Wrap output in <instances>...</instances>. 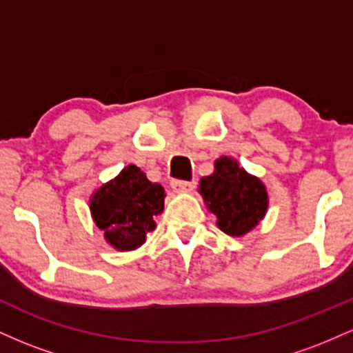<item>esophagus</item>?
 <instances>
[{"label": "esophagus", "instance_id": "esophagus-1", "mask_svg": "<svg viewBox=\"0 0 353 353\" xmlns=\"http://www.w3.org/2000/svg\"><path fill=\"white\" fill-rule=\"evenodd\" d=\"M171 188L174 192H190L196 188V182H188V181H172Z\"/></svg>", "mask_w": 353, "mask_h": 353}]
</instances>
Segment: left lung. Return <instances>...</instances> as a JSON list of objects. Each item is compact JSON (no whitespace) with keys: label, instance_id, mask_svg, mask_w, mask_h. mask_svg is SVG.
I'll use <instances>...</instances> for the list:
<instances>
[{"label":"left lung","instance_id":"1","mask_svg":"<svg viewBox=\"0 0 353 353\" xmlns=\"http://www.w3.org/2000/svg\"><path fill=\"white\" fill-rule=\"evenodd\" d=\"M197 192L217 217V228L232 237L249 234L265 217L269 208L264 182L229 156L216 159L214 172L202 177Z\"/></svg>","mask_w":353,"mask_h":353}]
</instances>
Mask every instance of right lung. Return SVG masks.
<instances>
[{
    "label": "right lung",
    "instance_id": "1",
    "mask_svg": "<svg viewBox=\"0 0 353 353\" xmlns=\"http://www.w3.org/2000/svg\"><path fill=\"white\" fill-rule=\"evenodd\" d=\"M164 188L154 184L134 164L92 192L89 210L94 224L104 230V241L119 252L136 250L156 229L164 210Z\"/></svg>",
    "mask_w": 353,
    "mask_h": 353
}]
</instances>
